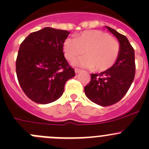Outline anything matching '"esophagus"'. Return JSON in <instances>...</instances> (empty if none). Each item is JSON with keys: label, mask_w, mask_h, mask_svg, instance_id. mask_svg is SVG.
<instances>
[{"label": "esophagus", "mask_w": 149, "mask_h": 149, "mask_svg": "<svg viewBox=\"0 0 149 149\" xmlns=\"http://www.w3.org/2000/svg\"><path fill=\"white\" fill-rule=\"evenodd\" d=\"M81 71V69L75 68V73H76V74H77V73H80Z\"/></svg>", "instance_id": "1"}]
</instances>
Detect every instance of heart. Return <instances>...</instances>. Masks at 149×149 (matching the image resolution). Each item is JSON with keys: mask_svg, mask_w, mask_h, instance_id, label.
Masks as SVG:
<instances>
[{"mask_svg": "<svg viewBox=\"0 0 149 149\" xmlns=\"http://www.w3.org/2000/svg\"><path fill=\"white\" fill-rule=\"evenodd\" d=\"M64 55L73 61L83 55L86 56L73 64L99 72L110 68L118 60L120 52L118 41L107 33L98 30L85 31L76 39H66L63 46Z\"/></svg>", "mask_w": 149, "mask_h": 149, "instance_id": "obj_1", "label": "heart"}]
</instances>
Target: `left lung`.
I'll return each instance as SVG.
<instances>
[{
	"label": "left lung",
	"instance_id": "left-lung-1",
	"mask_svg": "<svg viewBox=\"0 0 149 149\" xmlns=\"http://www.w3.org/2000/svg\"><path fill=\"white\" fill-rule=\"evenodd\" d=\"M105 27L119 41L120 55L110 68L99 74H91V81L84 87L87 98L103 107L114 104L124 97L136 73L134 49L127 38L113 29Z\"/></svg>",
	"mask_w": 149,
	"mask_h": 149
}]
</instances>
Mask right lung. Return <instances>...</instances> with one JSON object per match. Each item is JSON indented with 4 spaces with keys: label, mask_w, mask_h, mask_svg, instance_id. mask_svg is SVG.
I'll return each instance as SVG.
<instances>
[{
    "label": "right lung",
    "mask_w": 149,
    "mask_h": 149,
    "mask_svg": "<svg viewBox=\"0 0 149 149\" xmlns=\"http://www.w3.org/2000/svg\"><path fill=\"white\" fill-rule=\"evenodd\" d=\"M70 32L45 27L31 33L21 44L16 62L17 79L26 96L46 104L63 95L75 71L64 57L63 46Z\"/></svg>",
    "instance_id": "add662e5"
}]
</instances>
